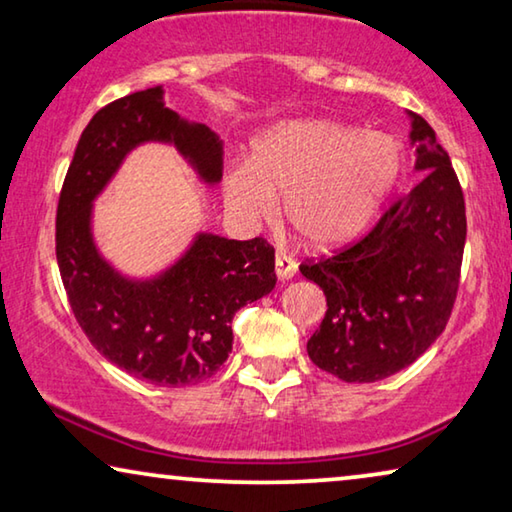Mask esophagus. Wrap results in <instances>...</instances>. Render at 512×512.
<instances>
[{
	"label": "esophagus",
	"mask_w": 512,
	"mask_h": 512,
	"mask_svg": "<svg viewBox=\"0 0 512 512\" xmlns=\"http://www.w3.org/2000/svg\"><path fill=\"white\" fill-rule=\"evenodd\" d=\"M274 270H277V277L281 281H286V279H293L295 277L297 265H295V261L288 254H281V251H279V254L274 256Z\"/></svg>",
	"instance_id": "34e87169"
}]
</instances>
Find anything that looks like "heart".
<instances>
[{
  "mask_svg": "<svg viewBox=\"0 0 512 512\" xmlns=\"http://www.w3.org/2000/svg\"><path fill=\"white\" fill-rule=\"evenodd\" d=\"M403 169L396 139L332 119L279 123L251 144L249 164L224 178L226 208L254 226L283 217L306 247L329 249L371 222Z\"/></svg>",
  "mask_w": 512,
  "mask_h": 512,
  "instance_id": "b5f03b06",
  "label": "heart"
}]
</instances>
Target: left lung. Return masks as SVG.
<instances>
[{"instance_id":"left-lung-1","label":"left lung","mask_w":512,"mask_h":512,"mask_svg":"<svg viewBox=\"0 0 512 512\" xmlns=\"http://www.w3.org/2000/svg\"><path fill=\"white\" fill-rule=\"evenodd\" d=\"M410 119L414 167L426 171L421 183L366 238L300 265L327 297L306 352L343 382H377L410 366L444 332L458 295L465 196L435 130L419 114Z\"/></svg>"}]
</instances>
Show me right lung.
I'll use <instances>...</instances> for the list:
<instances>
[{"label": "right lung", "mask_w": 512, "mask_h": 512, "mask_svg": "<svg viewBox=\"0 0 512 512\" xmlns=\"http://www.w3.org/2000/svg\"><path fill=\"white\" fill-rule=\"evenodd\" d=\"M146 141L176 146L203 183L222 180V141L164 105L162 86L109 102L84 128L61 187L57 263L70 309L102 357L157 387H187L229 357L235 311L274 288V249L263 238L199 233L157 277L116 272L93 242V201Z\"/></svg>", "instance_id": "add662e5"}]
</instances>
